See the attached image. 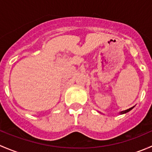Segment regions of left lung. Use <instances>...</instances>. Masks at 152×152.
Returning <instances> with one entry per match:
<instances>
[{"label":"left lung","instance_id":"left-lung-1","mask_svg":"<svg viewBox=\"0 0 152 152\" xmlns=\"http://www.w3.org/2000/svg\"><path fill=\"white\" fill-rule=\"evenodd\" d=\"M133 108H134V107H131V108L128 109V110H124V111H122V112H121V113H120V114H124V113H128V112H129L130 110H131L132 109H133Z\"/></svg>","mask_w":152,"mask_h":152}]
</instances>
